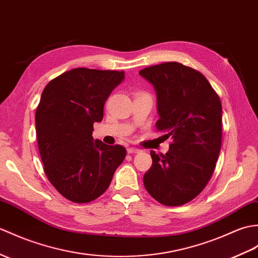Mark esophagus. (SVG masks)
<instances>
[{
  "instance_id": "esophagus-1",
  "label": "esophagus",
  "mask_w": 258,
  "mask_h": 258,
  "mask_svg": "<svg viewBox=\"0 0 258 258\" xmlns=\"http://www.w3.org/2000/svg\"><path fill=\"white\" fill-rule=\"evenodd\" d=\"M127 153H128V154L141 153V149H139V148H134V147H130V148H127Z\"/></svg>"
}]
</instances>
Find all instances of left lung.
Segmentation results:
<instances>
[{
	"mask_svg": "<svg viewBox=\"0 0 258 258\" xmlns=\"http://www.w3.org/2000/svg\"><path fill=\"white\" fill-rule=\"evenodd\" d=\"M140 75L157 94V131L172 140L165 155L151 152L144 185L161 205L182 206L213 175L222 143V105L205 76L179 62L152 66Z\"/></svg>",
	"mask_w": 258,
	"mask_h": 258,
	"instance_id": "obj_1",
	"label": "left lung"
}]
</instances>
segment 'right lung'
I'll return each mask as SVG.
<instances>
[{"instance_id":"right-lung-1","label":"right lung","mask_w":258,"mask_h":258,"mask_svg":"<svg viewBox=\"0 0 258 258\" xmlns=\"http://www.w3.org/2000/svg\"><path fill=\"white\" fill-rule=\"evenodd\" d=\"M124 71L75 68L45 87L36 109V136L44 171L59 194L76 203L103 195L126 156L121 145L93 140L105 101Z\"/></svg>"}]
</instances>
